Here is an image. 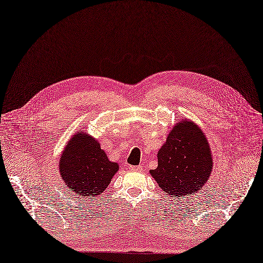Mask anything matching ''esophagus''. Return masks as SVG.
Here are the masks:
<instances>
[{
  "label": "esophagus",
  "mask_w": 263,
  "mask_h": 263,
  "mask_svg": "<svg viewBox=\"0 0 263 263\" xmlns=\"http://www.w3.org/2000/svg\"><path fill=\"white\" fill-rule=\"evenodd\" d=\"M129 169H131V171H140V166H128Z\"/></svg>",
  "instance_id": "34e87169"
}]
</instances>
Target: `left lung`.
<instances>
[{"mask_svg": "<svg viewBox=\"0 0 263 263\" xmlns=\"http://www.w3.org/2000/svg\"><path fill=\"white\" fill-rule=\"evenodd\" d=\"M158 166L149 174L166 193L180 199L203 188L213 168L205 134L191 120L177 122L157 153Z\"/></svg>", "mask_w": 263, "mask_h": 263, "instance_id": "1", "label": "left lung"}]
</instances>
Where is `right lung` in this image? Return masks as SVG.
<instances>
[{
	"instance_id": "right-lung-1",
	"label": "right lung",
	"mask_w": 263,
	"mask_h": 263,
	"mask_svg": "<svg viewBox=\"0 0 263 263\" xmlns=\"http://www.w3.org/2000/svg\"><path fill=\"white\" fill-rule=\"evenodd\" d=\"M59 172L70 191L89 198L103 193L119 171L110 162L97 140L84 132H76L62 152Z\"/></svg>"
}]
</instances>
